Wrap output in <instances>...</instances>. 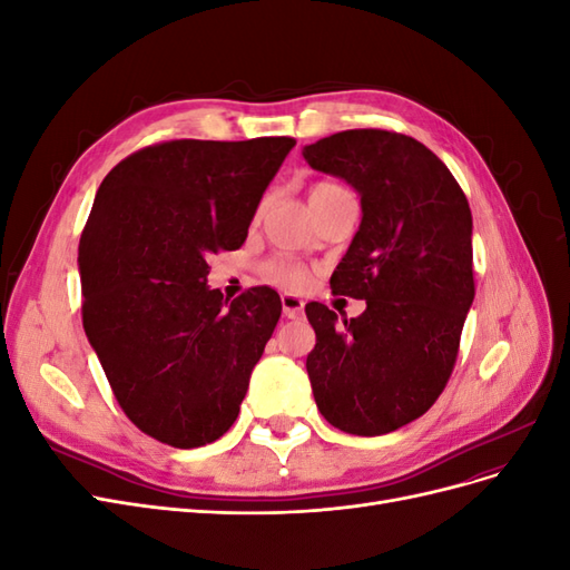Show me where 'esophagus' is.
Listing matches in <instances>:
<instances>
[{
	"mask_svg": "<svg viewBox=\"0 0 570 570\" xmlns=\"http://www.w3.org/2000/svg\"><path fill=\"white\" fill-rule=\"evenodd\" d=\"M283 316L285 318H299L304 314V299L295 297V295H283Z\"/></svg>",
	"mask_w": 570,
	"mask_h": 570,
	"instance_id": "obj_1",
	"label": "esophagus"
}]
</instances>
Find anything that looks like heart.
I'll use <instances>...</instances> for the list:
<instances>
[{
    "instance_id": "obj_1",
    "label": "heart",
    "mask_w": 570,
    "mask_h": 570,
    "mask_svg": "<svg viewBox=\"0 0 570 570\" xmlns=\"http://www.w3.org/2000/svg\"><path fill=\"white\" fill-rule=\"evenodd\" d=\"M333 189H340V185H335V183H316L312 187V197L333 193ZM264 278L271 285L281 287L285 292H302L308 285V271H306L304 264L295 262V258L275 256V258H271V262H266Z\"/></svg>"
}]
</instances>
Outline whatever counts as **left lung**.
Returning <instances> with one entry per match:
<instances>
[{"label": "left lung", "instance_id": "left-lung-1", "mask_svg": "<svg viewBox=\"0 0 570 570\" xmlns=\"http://www.w3.org/2000/svg\"><path fill=\"white\" fill-rule=\"evenodd\" d=\"M302 154L347 180L364 214L331 287L366 299V312L337 323L325 304H306L314 400L342 433L385 435L423 416L454 371L475 297L469 199L450 168L402 132L344 130Z\"/></svg>", "mask_w": 570, "mask_h": 570}]
</instances>
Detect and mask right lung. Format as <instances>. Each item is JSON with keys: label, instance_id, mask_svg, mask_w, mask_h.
I'll list each match as a JSON object with an SVG mask.
<instances>
[{"label": "right lung", "instance_id": "right-lung-1", "mask_svg": "<svg viewBox=\"0 0 570 570\" xmlns=\"http://www.w3.org/2000/svg\"><path fill=\"white\" fill-rule=\"evenodd\" d=\"M292 137L170 140L116 164L80 235L82 327L126 416L178 450L235 423L283 304L271 287L233 302L206 258L247 239Z\"/></svg>", "mask_w": 570, "mask_h": 570}]
</instances>
